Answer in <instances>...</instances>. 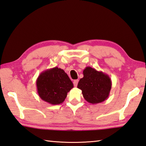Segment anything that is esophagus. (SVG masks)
I'll list each match as a JSON object with an SVG mask.
<instances>
[{"mask_svg": "<svg viewBox=\"0 0 146 146\" xmlns=\"http://www.w3.org/2000/svg\"><path fill=\"white\" fill-rule=\"evenodd\" d=\"M78 80H74L73 81L74 86L76 87L77 86V85H78Z\"/></svg>", "mask_w": 146, "mask_h": 146, "instance_id": "34e87169", "label": "esophagus"}]
</instances>
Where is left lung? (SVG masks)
<instances>
[{
  "label": "left lung",
  "instance_id": "obj_1",
  "mask_svg": "<svg viewBox=\"0 0 146 146\" xmlns=\"http://www.w3.org/2000/svg\"><path fill=\"white\" fill-rule=\"evenodd\" d=\"M84 77L80 80L78 87L84 99L92 104H98L108 98L112 82L107 74L90 66L83 71Z\"/></svg>",
  "mask_w": 146,
  "mask_h": 146
}]
</instances>
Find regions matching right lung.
I'll list each match as a JSON object with an SVG mask.
<instances>
[{
	"label": "right lung",
	"mask_w": 146,
	"mask_h": 146,
	"mask_svg": "<svg viewBox=\"0 0 146 146\" xmlns=\"http://www.w3.org/2000/svg\"><path fill=\"white\" fill-rule=\"evenodd\" d=\"M37 93L43 101L50 104H60L73 84L63 70L55 67L43 71L36 79Z\"/></svg>",
	"instance_id": "add662e5"
}]
</instances>
